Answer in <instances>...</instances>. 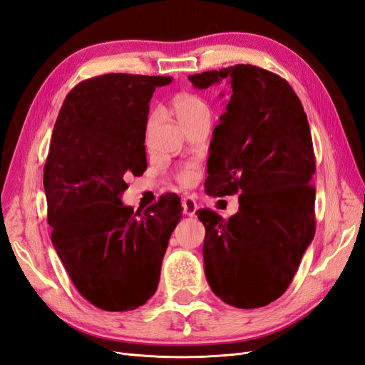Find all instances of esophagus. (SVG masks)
Segmentation results:
<instances>
[{"label": "esophagus", "mask_w": 365, "mask_h": 365, "mask_svg": "<svg viewBox=\"0 0 365 365\" xmlns=\"http://www.w3.org/2000/svg\"><path fill=\"white\" fill-rule=\"evenodd\" d=\"M197 210V204L192 196H184L182 197V212L185 216H195Z\"/></svg>", "instance_id": "34e87169"}]
</instances>
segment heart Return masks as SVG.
I'll use <instances>...</instances> for the list:
<instances>
[{
	"label": "heart",
	"instance_id": "heart-1",
	"mask_svg": "<svg viewBox=\"0 0 365 365\" xmlns=\"http://www.w3.org/2000/svg\"><path fill=\"white\" fill-rule=\"evenodd\" d=\"M172 109L175 115L178 117L182 125H187L193 118L208 114V108L201 97L189 93H181L176 94L172 101ZM155 117H149V126L153 123ZM197 176V168L195 164H185L182 168L176 172V180L181 184H192Z\"/></svg>",
	"mask_w": 365,
	"mask_h": 365
}]
</instances>
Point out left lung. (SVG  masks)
I'll use <instances>...</instances> for the list:
<instances>
[{
	"instance_id": "1",
	"label": "left lung",
	"mask_w": 365,
	"mask_h": 365,
	"mask_svg": "<svg viewBox=\"0 0 365 365\" xmlns=\"http://www.w3.org/2000/svg\"><path fill=\"white\" fill-rule=\"evenodd\" d=\"M189 79L201 90L220 81L231 88L210 143L205 185L215 196L240 193L239 212L225 220L197 210L207 282L231 306H267L288 289L315 235V153L306 113L283 77L250 63Z\"/></svg>"
}]
</instances>
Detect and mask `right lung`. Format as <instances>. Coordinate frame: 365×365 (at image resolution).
Segmentation results:
<instances>
[{"mask_svg":"<svg viewBox=\"0 0 365 365\" xmlns=\"http://www.w3.org/2000/svg\"><path fill=\"white\" fill-rule=\"evenodd\" d=\"M169 76L109 73L77 83L54 123L43 189L51 242L76 289L98 309L132 311L155 294L181 219L175 193L145 212L123 205L126 176L146 170L149 102Z\"/></svg>","mask_w":365,"mask_h":365,"instance_id":"1","label":"right lung"}]
</instances>
